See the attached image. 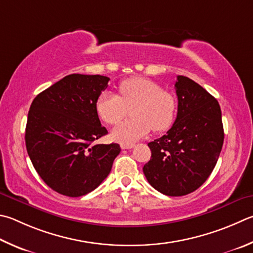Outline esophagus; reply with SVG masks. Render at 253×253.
Wrapping results in <instances>:
<instances>
[{"label":"esophagus","mask_w":253,"mask_h":253,"mask_svg":"<svg viewBox=\"0 0 253 253\" xmlns=\"http://www.w3.org/2000/svg\"><path fill=\"white\" fill-rule=\"evenodd\" d=\"M134 144H122L121 145V147H122V149H131V148H134Z\"/></svg>","instance_id":"34e87169"}]
</instances>
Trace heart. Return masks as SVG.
<instances>
[{
  "instance_id": "b5f03b06",
  "label": "heart",
  "mask_w": 253,
  "mask_h": 253,
  "mask_svg": "<svg viewBox=\"0 0 253 253\" xmlns=\"http://www.w3.org/2000/svg\"><path fill=\"white\" fill-rule=\"evenodd\" d=\"M119 96L105 90L96 100V112L108 125L118 124L130 108L132 118L119 124L112 130L113 139L132 144L155 131H163L172 125L177 102L174 96L154 81L132 77L122 82Z\"/></svg>"
}]
</instances>
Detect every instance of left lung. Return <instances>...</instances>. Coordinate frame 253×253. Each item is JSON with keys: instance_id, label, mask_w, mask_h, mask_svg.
<instances>
[{"instance_id": "left-lung-1", "label": "left lung", "mask_w": 253, "mask_h": 253, "mask_svg": "<svg viewBox=\"0 0 253 253\" xmlns=\"http://www.w3.org/2000/svg\"><path fill=\"white\" fill-rule=\"evenodd\" d=\"M177 118L166 135L148 144L144 171L156 190L171 197L190 194L212 172L223 145L221 109L204 87L177 76Z\"/></svg>"}]
</instances>
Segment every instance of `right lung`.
I'll list each match as a JSON object with an SVG mask.
<instances>
[{"instance_id": "1", "label": "right lung", "mask_w": 253, "mask_h": 253, "mask_svg": "<svg viewBox=\"0 0 253 253\" xmlns=\"http://www.w3.org/2000/svg\"><path fill=\"white\" fill-rule=\"evenodd\" d=\"M102 75L71 74L34 98L25 129L35 170L58 194L81 197L96 189L121 153L118 144H94L107 134L96 100L107 88Z\"/></svg>"}]
</instances>
